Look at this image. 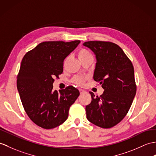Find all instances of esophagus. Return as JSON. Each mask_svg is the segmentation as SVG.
Wrapping results in <instances>:
<instances>
[{"label":"esophagus","instance_id":"obj_1","mask_svg":"<svg viewBox=\"0 0 156 156\" xmlns=\"http://www.w3.org/2000/svg\"><path fill=\"white\" fill-rule=\"evenodd\" d=\"M79 91H80V94H84V93L86 92V91H84V90H83L82 89H80Z\"/></svg>","mask_w":156,"mask_h":156}]
</instances>
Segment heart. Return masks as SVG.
<instances>
[{
    "label": "heart",
    "mask_w": 156,
    "mask_h": 156,
    "mask_svg": "<svg viewBox=\"0 0 156 156\" xmlns=\"http://www.w3.org/2000/svg\"><path fill=\"white\" fill-rule=\"evenodd\" d=\"M90 56H92V54H90L88 51V50L86 49H84V48L80 49L78 52V57L79 60L80 61L84 60V59L90 57ZM85 80H86V78L81 77V76H77V77H75L74 78L73 82L75 83V84H76L78 85L82 86L84 84Z\"/></svg>",
    "instance_id": "heart-1"
}]
</instances>
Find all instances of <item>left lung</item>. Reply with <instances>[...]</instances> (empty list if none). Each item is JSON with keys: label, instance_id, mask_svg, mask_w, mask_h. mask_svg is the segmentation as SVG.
I'll use <instances>...</instances> for the list:
<instances>
[{"label": "left lung", "instance_id": "8db88e82", "mask_svg": "<svg viewBox=\"0 0 156 156\" xmlns=\"http://www.w3.org/2000/svg\"><path fill=\"white\" fill-rule=\"evenodd\" d=\"M83 45L96 55L94 80L104 89L100 96L90 92L92 102L86 106V118L100 128H110L124 118L135 97L136 85L133 64L115 43L88 41Z\"/></svg>", "mask_w": 156, "mask_h": 156}]
</instances>
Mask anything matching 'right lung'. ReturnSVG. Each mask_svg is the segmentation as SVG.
Returning a JSON list of instances; mask_svg holds the SVG:
<instances>
[{
    "mask_svg": "<svg viewBox=\"0 0 156 156\" xmlns=\"http://www.w3.org/2000/svg\"><path fill=\"white\" fill-rule=\"evenodd\" d=\"M80 41L40 43L21 62L17 89L26 113L34 124L52 129L66 120L70 107L80 95L70 86L53 91L54 78L63 72L64 60L76 48Z\"/></svg>",
    "mask_w": 156,
    "mask_h": 156,
    "instance_id": "obj_1",
    "label": "right lung"
}]
</instances>
